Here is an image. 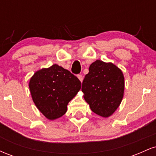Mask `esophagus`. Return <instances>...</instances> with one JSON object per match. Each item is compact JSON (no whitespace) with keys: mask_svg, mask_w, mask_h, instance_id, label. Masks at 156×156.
Returning <instances> with one entry per match:
<instances>
[{"mask_svg":"<svg viewBox=\"0 0 156 156\" xmlns=\"http://www.w3.org/2000/svg\"><path fill=\"white\" fill-rule=\"evenodd\" d=\"M78 79L80 80V82L83 81V76H81V75H78Z\"/></svg>","mask_w":156,"mask_h":156,"instance_id":"34e87169","label":"esophagus"}]
</instances>
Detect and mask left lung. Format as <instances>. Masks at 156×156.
I'll return each instance as SVG.
<instances>
[{
    "mask_svg": "<svg viewBox=\"0 0 156 156\" xmlns=\"http://www.w3.org/2000/svg\"><path fill=\"white\" fill-rule=\"evenodd\" d=\"M125 79L119 68L112 63L97 60L85 76L81 90L91 110L108 117L120 105L124 94Z\"/></svg>",
    "mask_w": 156,
    "mask_h": 156,
    "instance_id": "8db88e82",
    "label": "left lung"
}]
</instances>
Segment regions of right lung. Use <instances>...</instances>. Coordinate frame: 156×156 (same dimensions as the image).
Listing matches in <instances>:
<instances>
[{"label": "right lung", "mask_w": 156, "mask_h": 156, "mask_svg": "<svg viewBox=\"0 0 156 156\" xmlns=\"http://www.w3.org/2000/svg\"><path fill=\"white\" fill-rule=\"evenodd\" d=\"M81 83L76 76L58 64L37 71L29 81L34 103L47 119L63 116L67 104L79 92Z\"/></svg>", "instance_id": "obj_1"}]
</instances>
